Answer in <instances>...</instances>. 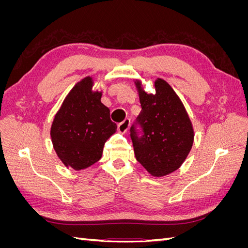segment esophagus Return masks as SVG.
I'll return each mask as SVG.
<instances>
[{
    "label": "esophagus",
    "instance_id": "obj_1",
    "mask_svg": "<svg viewBox=\"0 0 248 248\" xmlns=\"http://www.w3.org/2000/svg\"><path fill=\"white\" fill-rule=\"evenodd\" d=\"M129 126H130V119L127 118L123 122H121L118 125V131L120 133H125L127 130H128Z\"/></svg>",
    "mask_w": 248,
    "mask_h": 248
}]
</instances>
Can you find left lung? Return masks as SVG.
Listing matches in <instances>:
<instances>
[{
    "label": "left lung",
    "instance_id": "obj_1",
    "mask_svg": "<svg viewBox=\"0 0 248 248\" xmlns=\"http://www.w3.org/2000/svg\"><path fill=\"white\" fill-rule=\"evenodd\" d=\"M141 110L130 137L137 160L149 174L162 177L178 170L189 154L194 131L188 114L176 92L166 80H155V94H148L137 80Z\"/></svg>",
    "mask_w": 248,
    "mask_h": 248
}]
</instances>
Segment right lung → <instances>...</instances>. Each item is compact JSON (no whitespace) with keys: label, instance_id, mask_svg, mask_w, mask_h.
I'll return each mask as SVG.
<instances>
[{"label":"right lung","instance_id":"right-lung-1","mask_svg":"<svg viewBox=\"0 0 248 248\" xmlns=\"http://www.w3.org/2000/svg\"><path fill=\"white\" fill-rule=\"evenodd\" d=\"M87 77L74 86L55 116L50 128L52 146L64 166L76 170L101 158L103 146L117 130L109 109L101 103L102 92L93 91Z\"/></svg>","mask_w":248,"mask_h":248}]
</instances>
